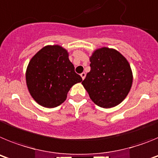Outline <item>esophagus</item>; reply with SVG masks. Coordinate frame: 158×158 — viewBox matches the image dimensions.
Instances as JSON below:
<instances>
[{"label": "esophagus", "instance_id": "34e87169", "mask_svg": "<svg viewBox=\"0 0 158 158\" xmlns=\"http://www.w3.org/2000/svg\"><path fill=\"white\" fill-rule=\"evenodd\" d=\"M85 76H86V73H84V72L82 73L81 74V78L83 79V80L85 79Z\"/></svg>", "mask_w": 158, "mask_h": 158}]
</instances>
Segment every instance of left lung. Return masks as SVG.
<instances>
[{"label":"left lung","mask_w":158,"mask_h":158,"mask_svg":"<svg viewBox=\"0 0 158 158\" xmlns=\"http://www.w3.org/2000/svg\"><path fill=\"white\" fill-rule=\"evenodd\" d=\"M91 70L82 81L94 104L104 108L119 104L129 93L133 73L127 58L118 51L101 47L89 58Z\"/></svg>","instance_id":"left-lung-1"}]
</instances>
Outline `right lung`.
I'll return each instance as SVG.
<instances>
[{
    "instance_id": "obj_1",
    "label": "right lung",
    "mask_w": 158,
    "mask_h": 158,
    "mask_svg": "<svg viewBox=\"0 0 158 158\" xmlns=\"http://www.w3.org/2000/svg\"><path fill=\"white\" fill-rule=\"evenodd\" d=\"M25 75L32 98L48 108L62 104L71 87L82 81L67 50L59 45H47L38 51L30 60Z\"/></svg>"
}]
</instances>
